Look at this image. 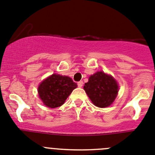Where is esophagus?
Masks as SVG:
<instances>
[{
    "mask_svg": "<svg viewBox=\"0 0 155 155\" xmlns=\"http://www.w3.org/2000/svg\"><path fill=\"white\" fill-rule=\"evenodd\" d=\"M77 85L79 88L82 87V86H83V82H82V81H79V82H78Z\"/></svg>",
    "mask_w": 155,
    "mask_h": 155,
    "instance_id": "obj_1",
    "label": "esophagus"
}]
</instances>
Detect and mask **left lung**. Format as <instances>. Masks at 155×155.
I'll return each mask as SVG.
<instances>
[{"instance_id":"8db88e82","label":"left lung","mask_w":155,"mask_h":155,"mask_svg":"<svg viewBox=\"0 0 155 155\" xmlns=\"http://www.w3.org/2000/svg\"><path fill=\"white\" fill-rule=\"evenodd\" d=\"M83 88L92 103L99 108L112 105L118 92L116 80L102 71L89 76V82Z\"/></svg>"}]
</instances>
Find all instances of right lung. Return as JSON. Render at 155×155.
<instances>
[{"label":"right lung","mask_w":155,"mask_h":155,"mask_svg":"<svg viewBox=\"0 0 155 155\" xmlns=\"http://www.w3.org/2000/svg\"><path fill=\"white\" fill-rule=\"evenodd\" d=\"M76 87L77 84L69 76L53 74L39 85V97L48 108H57L64 103Z\"/></svg>","instance_id":"add662e5"}]
</instances>
